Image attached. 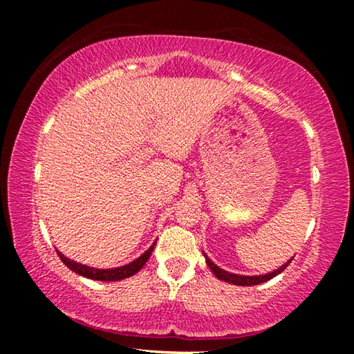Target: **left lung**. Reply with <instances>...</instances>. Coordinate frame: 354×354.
Segmentation results:
<instances>
[{
	"mask_svg": "<svg viewBox=\"0 0 354 354\" xmlns=\"http://www.w3.org/2000/svg\"><path fill=\"white\" fill-rule=\"evenodd\" d=\"M205 257H206V263L209 266V268H211L215 277H217L220 281H226V283L234 284V286H257V284H261V283H266V281L274 278V277H277V274H279L281 272H283L284 268L289 266V263L293 259V257H292L289 262H286L284 266H281L278 270H274L272 273L257 274V277H243V274H236V273L226 272V270H223V268H220L218 266H215V263L211 259H209L206 254H205Z\"/></svg>",
	"mask_w": 354,
	"mask_h": 354,
	"instance_id": "obj_1",
	"label": "left lung"
}]
</instances>
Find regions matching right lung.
Listing matches in <instances>:
<instances>
[{"instance_id": "obj_1", "label": "right lung", "mask_w": 354, "mask_h": 354, "mask_svg": "<svg viewBox=\"0 0 354 354\" xmlns=\"http://www.w3.org/2000/svg\"><path fill=\"white\" fill-rule=\"evenodd\" d=\"M154 245H156V242L140 257H137L136 261L127 263V266H122L117 268H104V270L103 268L82 266V263H80V262H75V261L68 259V257H65L59 250H56V251H57V256L61 257L65 266H67L71 272L81 274V277H86L88 279H95V281H120V279L133 277V274H136L143 266H145V262L149 259V256H151V253H153Z\"/></svg>"}]
</instances>
